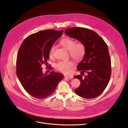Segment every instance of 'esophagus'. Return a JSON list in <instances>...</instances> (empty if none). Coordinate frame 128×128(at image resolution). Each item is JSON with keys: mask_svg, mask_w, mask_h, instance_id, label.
I'll return each instance as SVG.
<instances>
[{"mask_svg": "<svg viewBox=\"0 0 128 128\" xmlns=\"http://www.w3.org/2000/svg\"><path fill=\"white\" fill-rule=\"evenodd\" d=\"M64 77H66V78H73V76L71 75H66V74H65L64 75Z\"/></svg>", "mask_w": 128, "mask_h": 128, "instance_id": "34e87169", "label": "esophagus"}]
</instances>
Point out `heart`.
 I'll return each mask as SVG.
<instances>
[{
	"label": "heart",
	"instance_id": "heart-1",
	"mask_svg": "<svg viewBox=\"0 0 128 128\" xmlns=\"http://www.w3.org/2000/svg\"><path fill=\"white\" fill-rule=\"evenodd\" d=\"M60 44L64 48L68 50L70 55L74 59L80 60L84 58L86 53V48L82 42H76L75 40L71 38L65 37L60 40ZM54 51L55 46L52 45L49 51L50 58H52L54 55ZM74 64V62L71 60H60L55 65V68L62 72L68 74Z\"/></svg>",
	"mask_w": 128,
	"mask_h": 128
}]
</instances>
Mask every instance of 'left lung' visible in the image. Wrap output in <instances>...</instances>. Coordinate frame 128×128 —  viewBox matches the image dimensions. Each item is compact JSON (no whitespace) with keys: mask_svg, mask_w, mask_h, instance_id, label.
<instances>
[{"mask_svg":"<svg viewBox=\"0 0 128 128\" xmlns=\"http://www.w3.org/2000/svg\"><path fill=\"white\" fill-rule=\"evenodd\" d=\"M66 35L84 44L86 53L77 70L82 75L75 76L80 81L75 90L78 96L85 98L100 96L108 84L112 72L111 60L108 48L104 40L96 32L91 30L74 27L65 30ZM84 72L87 75L83 77Z\"/></svg>","mask_w":128,"mask_h":128,"instance_id":"obj_1","label":"left lung"}]
</instances>
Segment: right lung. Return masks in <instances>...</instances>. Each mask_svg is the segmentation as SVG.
Returning a JSON list of instances; mask_svg holds the SVG:
<instances>
[{
    "label": "right lung",
    "instance_id": "obj_1",
    "mask_svg": "<svg viewBox=\"0 0 128 128\" xmlns=\"http://www.w3.org/2000/svg\"><path fill=\"white\" fill-rule=\"evenodd\" d=\"M63 30L39 31L26 37L20 46L16 58V72L22 86L31 96L43 99L55 91L63 75L51 72H42V65H47L49 51ZM51 69L52 67L49 68Z\"/></svg>",
    "mask_w": 128,
    "mask_h": 128
}]
</instances>
